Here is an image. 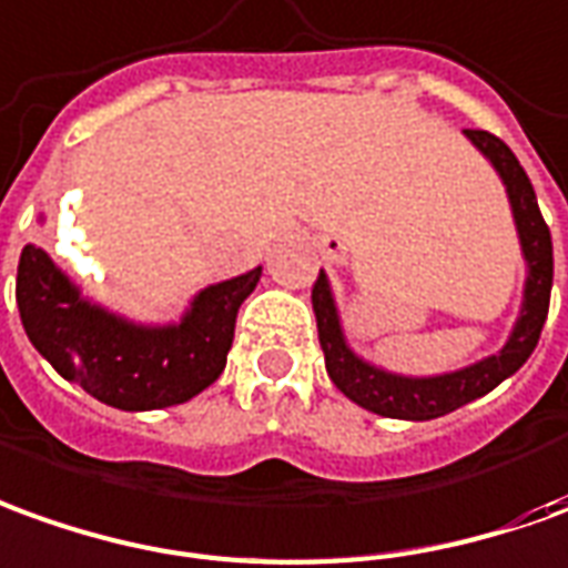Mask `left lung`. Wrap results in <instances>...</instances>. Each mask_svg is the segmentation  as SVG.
<instances>
[{"label": "left lung", "instance_id": "1", "mask_svg": "<svg viewBox=\"0 0 568 568\" xmlns=\"http://www.w3.org/2000/svg\"><path fill=\"white\" fill-rule=\"evenodd\" d=\"M464 135L491 163V170L498 172L500 185L507 191L516 237H519V250H523V262H526L523 303L516 312L514 331L507 334V343L495 355H486V358L467 367H457V371L414 377V374L386 371L352 349L346 331H343V315L336 308L331 277L324 275L322 268V275L312 287V308H315V322H318L324 367L343 396L381 417L433 420L442 414H452L473 398H483L529 362V355L538 346L541 327H545L550 287H554V244H550V229L538 210L535 187H531L526 170L519 166V160L514 158V151L500 142L498 135L483 132V129H464Z\"/></svg>", "mask_w": 568, "mask_h": 568}]
</instances>
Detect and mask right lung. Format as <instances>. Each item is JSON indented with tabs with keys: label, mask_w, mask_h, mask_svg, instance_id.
Returning a JSON list of instances; mask_svg holds the SVG:
<instances>
[{
	"label": "right lung",
	"mask_w": 568,
	"mask_h": 568,
	"mask_svg": "<svg viewBox=\"0 0 568 568\" xmlns=\"http://www.w3.org/2000/svg\"><path fill=\"white\" fill-rule=\"evenodd\" d=\"M260 277L256 265L210 284L191 296L179 322L148 324L89 300L42 246L27 244L18 262V308L30 343L64 381L111 408L158 410L219 381L237 308Z\"/></svg>",
	"instance_id": "add662e5"
}]
</instances>
